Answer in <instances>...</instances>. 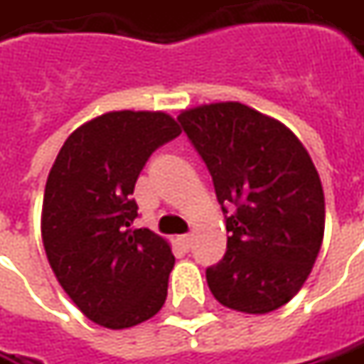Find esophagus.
<instances>
[{
    "instance_id": "1",
    "label": "esophagus",
    "mask_w": 364,
    "mask_h": 364,
    "mask_svg": "<svg viewBox=\"0 0 364 364\" xmlns=\"http://www.w3.org/2000/svg\"><path fill=\"white\" fill-rule=\"evenodd\" d=\"M177 242H179V245H181L183 250H189V247H191V235H179Z\"/></svg>"
}]
</instances>
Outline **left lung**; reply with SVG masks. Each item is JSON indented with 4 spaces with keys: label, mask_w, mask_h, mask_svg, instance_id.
I'll return each mask as SVG.
<instances>
[{
    "label": "left lung",
    "mask_w": 364,
    "mask_h": 364,
    "mask_svg": "<svg viewBox=\"0 0 364 364\" xmlns=\"http://www.w3.org/2000/svg\"><path fill=\"white\" fill-rule=\"evenodd\" d=\"M179 120L230 232L223 259L205 272L211 294L245 314L278 310L304 286L322 245L318 171L294 132L242 102L187 108Z\"/></svg>",
    "instance_id": "obj_1"
}]
</instances>
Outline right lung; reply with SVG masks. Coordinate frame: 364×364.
Masks as SVG:
<instances>
[{
    "label": "right lung",
    "mask_w": 364,
    "mask_h": 364,
    "mask_svg": "<svg viewBox=\"0 0 364 364\" xmlns=\"http://www.w3.org/2000/svg\"><path fill=\"white\" fill-rule=\"evenodd\" d=\"M179 134L167 112L112 110L72 132L50 169L46 256L70 300L105 328L136 326L167 300L175 257L165 237L131 230V195L151 153Z\"/></svg>",
    "instance_id": "right-lung-1"
}]
</instances>
